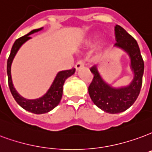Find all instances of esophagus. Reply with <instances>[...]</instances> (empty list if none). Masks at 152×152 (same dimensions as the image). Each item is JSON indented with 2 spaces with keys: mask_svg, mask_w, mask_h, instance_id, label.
Wrapping results in <instances>:
<instances>
[{
  "mask_svg": "<svg viewBox=\"0 0 152 152\" xmlns=\"http://www.w3.org/2000/svg\"><path fill=\"white\" fill-rule=\"evenodd\" d=\"M85 67V63L83 61H78L77 63L76 64V70H79V69H80V68H82V67Z\"/></svg>",
  "mask_w": 152,
  "mask_h": 152,
  "instance_id": "34e87169",
  "label": "esophagus"
}]
</instances>
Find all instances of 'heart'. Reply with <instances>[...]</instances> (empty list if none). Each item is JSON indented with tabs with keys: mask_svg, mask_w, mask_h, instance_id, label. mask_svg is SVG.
Here are the masks:
<instances>
[{
	"mask_svg": "<svg viewBox=\"0 0 152 152\" xmlns=\"http://www.w3.org/2000/svg\"><path fill=\"white\" fill-rule=\"evenodd\" d=\"M95 42H96V39L95 38L90 39L87 42V46H92V45H93V43H95Z\"/></svg>",
	"mask_w": 152,
	"mask_h": 152,
	"instance_id": "b5f03b06",
	"label": "heart"
}]
</instances>
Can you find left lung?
Masks as SVG:
<instances>
[{
	"mask_svg": "<svg viewBox=\"0 0 152 152\" xmlns=\"http://www.w3.org/2000/svg\"><path fill=\"white\" fill-rule=\"evenodd\" d=\"M115 46L126 51L130 57L134 79L127 87L114 88L107 85L100 76L96 66L90 68L93 79L88 86V94L94 104L104 112L118 113L126 110L136 101L141 90L144 62L137 41L126 30L116 25Z\"/></svg>",
	"mask_w": 152,
	"mask_h": 152,
	"instance_id": "left-lung-1",
	"label": "left lung"
}]
</instances>
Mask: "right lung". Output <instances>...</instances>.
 <instances>
[{"label":"right lung","instance_id":"obj_1","mask_svg":"<svg viewBox=\"0 0 152 152\" xmlns=\"http://www.w3.org/2000/svg\"><path fill=\"white\" fill-rule=\"evenodd\" d=\"M42 29V28L31 30L27 34L17 39L16 41L14 42L13 47H12L10 55L7 60L8 83H9V87H10V92L12 93L13 98L15 99V101L18 102V104L21 107L23 108L24 110L29 111V112H31V113H36V114L48 113L59 104L62 98V95H63V86H64L65 80L69 76L73 75L75 73V71H76V69L72 67V69H69V70L59 72L57 74L56 79L52 83L49 90L47 92L44 96H42L39 99L26 100V99L22 97L18 93H17L15 88H13L12 79H11V72H10L11 71V64H12L13 58H14V56L18 52L20 47L25 42H26L28 39H30V34L38 32L39 30H41Z\"/></svg>","mask_w":152,"mask_h":152}]
</instances>
